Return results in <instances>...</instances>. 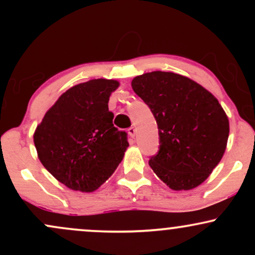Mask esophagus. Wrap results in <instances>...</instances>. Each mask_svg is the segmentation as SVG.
<instances>
[{"instance_id":"34e87169","label":"esophagus","mask_w":255,"mask_h":255,"mask_svg":"<svg viewBox=\"0 0 255 255\" xmlns=\"http://www.w3.org/2000/svg\"><path fill=\"white\" fill-rule=\"evenodd\" d=\"M135 133H136L135 128H134V127H130V128H128V134H129V136L134 137V136H135Z\"/></svg>"}]
</instances>
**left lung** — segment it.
Returning <instances> with one entry per match:
<instances>
[{
	"label": "left lung",
	"mask_w": 255,
	"mask_h": 255,
	"mask_svg": "<svg viewBox=\"0 0 255 255\" xmlns=\"http://www.w3.org/2000/svg\"><path fill=\"white\" fill-rule=\"evenodd\" d=\"M158 125L159 151L148 164L172 191L201 184L227 148L229 120L217 98L192 79L151 72L131 80Z\"/></svg>",
	"instance_id": "left-lung-1"
}]
</instances>
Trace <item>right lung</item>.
<instances>
[{
  "mask_svg": "<svg viewBox=\"0 0 255 255\" xmlns=\"http://www.w3.org/2000/svg\"><path fill=\"white\" fill-rule=\"evenodd\" d=\"M116 80L93 79L75 85L46 111L33 134L40 163L72 191L95 192L116 170L129 146L114 127L109 97Z\"/></svg>",
  "mask_w": 255,
  "mask_h": 255,
  "instance_id": "right-lung-1",
  "label": "right lung"
}]
</instances>
